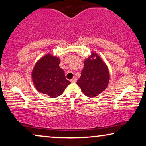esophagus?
Segmentation results:
<instances>
[{
	"mask_svg": "<svg viewBox=\"0 0 146 146\" xmlns=\"http://www.w3.org/2000/svg\"><path fill=\"white\" fill-rule=\"evenodd\" d=\"M71 83H76L77 82V79L76 78H73V79L71 80Z\"/></svg>",
	"mask_w": 146,
	"mask_h": 146,
	"instance_id": "34e87169",
	"label": "esophagus"
}]
</instances>
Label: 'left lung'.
<instances>
[{
  "label": "left lung",
  "mask_w": 146,
  "mask_h": 146,
  "mask_svg": "<svg viewBox=\"0 0 146 146\" xmlns=\"http://www.w3.org/2000/svg\"><path fill=\"white\" fill-rule=\"evenodd\" d=\"M109 80L107 65L97 53L93 52L84 61L81 77L77 84L85 95L95 97L107 88Z\"/></svg>",
  "instance_id": "obj_1"
}]
</instances>
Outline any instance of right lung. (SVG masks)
I'll return each instance as SVG.
<instances>
[{
	"label": "right lung",
	"mask_w": 146,
	"mask_h": 146,
	"mask_svg": "<svg viewBox=\"0 0 146 146\" xmlns=\"http://www.w3.org/2000/svg\"><path fill=\"white\" fill-rule=\"evenodd\" d=\"M59 63V58L48 53L37 61L32 71V81L36 89L51 98L61 95L71 83L65 78Z\"/></svg>",
	"instance_id": "add662e5"
}]
</instances>
